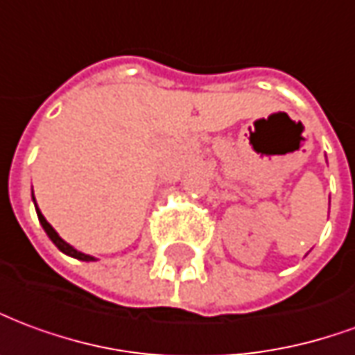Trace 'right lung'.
I'll use <instances>...</instances> for the list:
<instances>
[{
    "label": "right lung",
    "instance_id": "right-lung-1",
    "mask_svg": "<svg viewBox=\"0 0 355 355\" xmlns=\"http://www.w3.org/2000/svg\"><path fill=\"white\" fill-rule=\"evenodd\" d=\"M32 200H34V206H36L37 220H40V223H42V227H44V231H45V233H47V237H49L53 241V245L57 246V248H59V250H61L62 254H67V256H72V258H76V260H82V262H93V260H95L93 256H89V254L80 252V250H76L74 246L69 245V243H67L64 239L59 237V233L53 230L51 223L47 222V220H45V218H44V214L40 212V208H37V205H36V198H34V193H32Z\"/></svg>",
    "mask_w": 355,
    "mask_h": 355
}]
</instances>
